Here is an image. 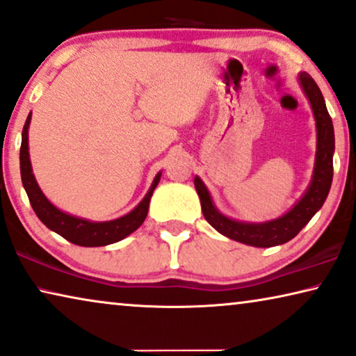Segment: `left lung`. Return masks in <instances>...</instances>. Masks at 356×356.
<instances>
[{
  "mask_svg": "<svg viewBox=\"0 0 356 356\" xmlns=\"http://www.w3.org/2000/svg\"><path fill=\"white\" fill-rule=\"evenodd\" d=\"M298 83L310 102L316 122V156L312 181L300 199L284 215L264 223H249L229 218L215 207L212 195L199 177L194 178V186L200 199V207L205 220L220 234L252 247H273L286 244L300 233V229L313 218L326 200L332 183V156L336 149L334 127L329 117L326 102L315 80L307 72L298 74Z\"/></svg>",
  "mask_w": 356,
  "mask_h": 356,
  "instance_id": "left-lung-1",
  "label": "left lung"
}]
</instances>
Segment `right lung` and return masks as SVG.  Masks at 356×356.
Instances as JSON below:
<instances>
[{"mask_svg": "<svg viewBox=\"0 0 356 356\" xmlns=\"http://www.w3.org/2000/svg\"><path fill=\"white\" fill-rule=\"evenodd\" d=\"M32 120V112H30L27 120H25L22 130V144H20V177H22V184L25 193L29 195L32 209L35 210L41 223L48 226L51 231L63 236L72 244L81 247H101L109 245L114 242L122 241L127 236H130L133 231H136L146 220L149 202H151L154 189L157 188L161 181L162 172H159L154 178V181L149 188L147 194L144 195L143 200L136 205L131 212L120 216V218L109 220V221H90L80 216L70 215L51 204L48 197L40 189L37 179H35L32 162H30L29 154V127Z\"/></svg>", "mask_w": 356, "mask_h": 356, "instance_id": "right-lung-1", "label": "right lung"}]
</instances>
